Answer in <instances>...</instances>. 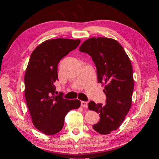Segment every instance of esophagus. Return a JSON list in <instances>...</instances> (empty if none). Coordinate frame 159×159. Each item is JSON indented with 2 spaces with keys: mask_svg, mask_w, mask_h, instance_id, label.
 Here are the masks:
<instances>
[{
  "mask_svg": "<svg viewBox=\"0 0 159 159\" xmlns=\"http://www.w3.org/2000/svg\"><path fill=\"white\" fill-rule=\"evenodd\" d=\"M88 102H81V106L82 107H84V108L88 107Z\"/></svg>",
  "mask_w": 159,
  "mask_h": 159,
  "instance_id": "1",
  "label": "esophagus"
}]
</instances>
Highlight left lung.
I'll return each mask as SVG.
<instances>
[{
	"label": "left lung",
	"instance_id": "8db88e82",
	"mask_svg": "<svg viewBox=\"0 0 159 159\" xmlns=\"http://www.w3.org/2000/svg\"><path fill=\"white\" fill-rule=\"evenodd\" d=\"M79 50L88 54L97 69L98 83L105 85L106 103H88L89 110L99 114V121L93 125L95 131L107 134L123 123L131 107L134 89L131 61L123 48L114 39L91 38Z\"/></svg>",
	"mask_w": 159,
	"mask_h": 159
}]
</instances>
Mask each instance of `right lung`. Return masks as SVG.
<instances>
[{"label": "right lung", "instance_id": "add662e5", "mask_svg": "<svg viewBox=\"0 0 159 159\" xmlns=\"http://www.w3.org/2000/svg\"><path fill=\"white\" fill-rule=\"evenodd\" d=\"M80 40L56 38L38 46L30 56L25 75V98L33 125L45 134H54L63 128L64 118L71 109L80 107L78 99H66L56 95L54 85L57 78V65Z\"/></svg>", "mask_w": 159, "mask_h": 159}]
</instances>
